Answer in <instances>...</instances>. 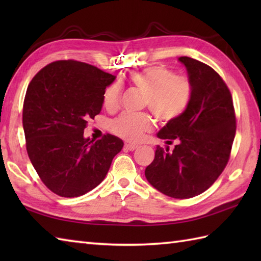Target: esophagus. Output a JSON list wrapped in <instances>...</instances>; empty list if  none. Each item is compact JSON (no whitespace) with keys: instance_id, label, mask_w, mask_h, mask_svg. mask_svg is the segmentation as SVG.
Returning a JSON list of instances; mask_svg holds the SVG:
<instances>
[{"instance_id":"1","label":"esophagus","mask_w":261,"mask_h":261,"mask_svg":"<svg viewBox=\"0 0 261 261\" xmlns=\"http://www.w3.org/2000/svg\"><path fill=\"white\" fill-rule=\"evenodd\" d=\"M138 148L137 143H125L124 145V149L125 150H130V151H134L135 149Z\"/></svg>"}]
</instances>
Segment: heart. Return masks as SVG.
<instances>
[{
    "instance_id": "b5f03b06",
    "label": "heart",
    "mask_w": 261,
    "mask_h": 261,
    "mask_svg": "<svg viewBox=\"0 0 261 261\" xmlns=\"http://www.w3.org/2000/svg\"><path fill=\"white\" fill-rule=\"evenodd\" d=\"M130 81L145 94V104L157 119L168 122L178 118L188 108L193 96L192 83L186 77L175 76L164 66H152L131 75ZM120 84L110 85L104 92L103 104L107 110H116L120 103ZM152 129L148 115L121 114L112 121L111 130L125 140L136 141Z\"/></svg>"
}]
</instances>
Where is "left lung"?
<instances>
[{"label": "left lung", "mask_w": 261, "mask_h": 261, "mask_svg": "<svg viewBox=\"0 0 261 261\" xmlns=\"http://www.w3.org/2000/svg\"><path fill=\"white\" fill-rule=\"evenodd\" d=\"M192 83V101L178 118L168 121L157 137L169 152L156 147L153 162L145 170L157 191L174 198H191L218 179L230 157L236 136L233 102L228 86L216 71L196 59L179 57Z\"/></svg>", "instance_id": "left-lung-1"}]
</instances>
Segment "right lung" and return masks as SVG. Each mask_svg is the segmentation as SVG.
Listing matches in <instances>:
<instances>
[{
	"mask_svg": "<svg viewBox=\"0 0 261 261\" xmlns=\"http://www.w3.org/2000/svg\"><path fill=\"white\" fill-rule=\"evenodd\" d=\"M114 80L92 65L59 60L28 86L22 113L28 156L43 184L59 196L79 197L101 184L123 148L112 135L95 142L84 137Z\"/></svg>",
	"mask_w": 261,
	"mask_h": 261,
	"instance_id": "1",
	"label": "right lung"
}]
</instances>
